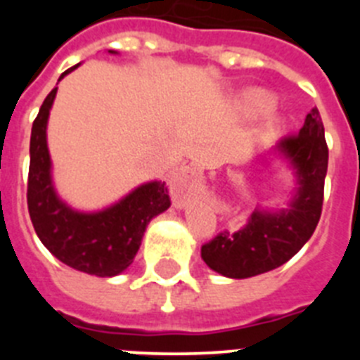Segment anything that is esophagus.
<instances>
[{
  "mask_svg": "<svg viewBox=\"0 0 360 360\" xmlns=\"http://www.w3.org/2000/svg\"><path fill=\"white\" fill-rule=\"evenodd\" d=\"M171 195H173L176 205H184L187 198L193 193L195 187V171L193 169H180L171 178Z\"/></svg>",
  "mask_w": 360,
  "mask_h": 360,
  "instance_id": "34e87169",
  "label": "esophagus"
}]
</instances>
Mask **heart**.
Segmentation results:
<instances>
[{
  "label": "heart",
  "instance_id": "obj_1",
  "mask_svg": "<svg viewBox=\"0 0 360 360\" xmlns=\"http://www.w3.org/2000/svg\"><path fill=\"white\" fill-rule=\"evenodd\" d=\"M245 103H247V106L254 111H266L274 106L272 97L266 95L265 91H259V90L249 91V94L245 95Z\"/></svg>",
  "mask_w": 360,
  "mask_h": 360
}]
</instances>
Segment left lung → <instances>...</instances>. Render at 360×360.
Wrapping results in <instances>:
<instances>
[{
    "mask_svg": "<svg viewBox=\"0 0 360 360\" xmlns=\"http://www.w3.org/2000/svg\"><path fill=\"white\" fill-rule=\"evenodd\" d=\"M276 151L295 171L294 198L281 211L254 209L240 231H221L202 245L203 262L225 278L245 279L278 269L301 250L319 224L328 169V146L319 110L314 108L297 135L285 136Z\"/></svg>",
    "mask_w": 360,
    "mask_h": 360,
    "instance_id": "left-lung-1",
    "label": "left lung"
}]
</instances>
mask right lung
<instances>
[{
  "mask_svg": "<svg viewBox=\"0 0 360 360\" xmlns=\"http://www.w3.org/2000/svg\"><path fill=\"white\" fill-rule=\"evenodd\" d=\"M77 66L61 73L59 81ZM56 94L57 88H53L46 95L32 124L27 189L32 225L59 262L86 274L111 278L131 265L149 221L169 209V191L165 182H148L98 212H79L68 207L53 189L46 146V124Z\"/></svg>",
  "mask_w": 360,
  "mask_h": 360,
  "instance_id": "1",
  "label": "right lung"
}]
</instances>
